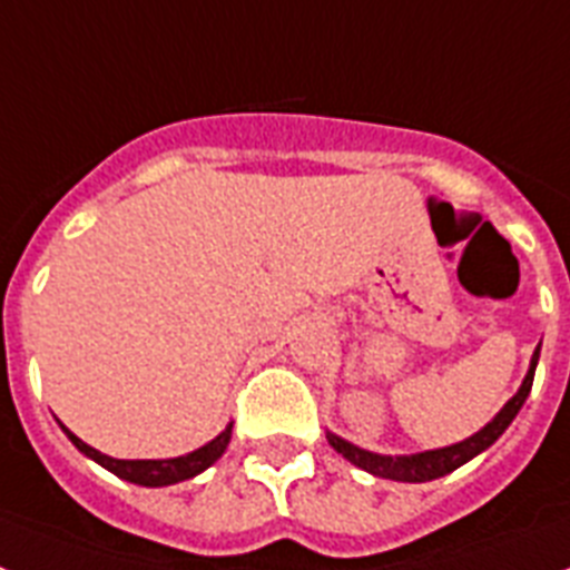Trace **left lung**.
I'll use <instances>...</instances> for the list:
<instances>
[{"label": "left lung", "instance_id": "8db88e82", "mask_svg": "<svg viewBox=\"0 0 570 570\" xmlns=\"http://www.w3.org/2000/svg\"><path fill=\"white\" fill-rule=\"evenodd\" d=\"M539 348H535L533 363H530V372H527L524 383H521V390H518L515 395L507 401V406H503L501 413L494 415V419L489 421L483 430H480V433H474V436L465 439V442H460V445L439 448V451L413 453V456H381V453H368V451H363V448L351 445V442H345V439H340V436H333V433H327V442H331V445L336 448L342 456H345V460L354 462L357 469L374 474V478L397 480V483H428V480L445 478V474L456 471L469 460H474L480 451H485L489 445H494L503 430L510 428L512 419L518 415V410L524 406L530 390H533V374H535V363H539Z\"/></svg>", "mask_w": 570, "mask_h": 570}]
</instances>
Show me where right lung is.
Masks as SVG:
<instances>
[{"instance_id":"add662e5","label":"right lung","mask_w":570,"mask_h":570,"mask_svg":"<svg viewBox=\"0 0 570 570\" xmlns=\"http://www.w3.org/2000/svg\"><path fill=\"white\" fill-rule=\"evenodd\" d=\"M230 428H234V424H228V428L222 430L213 442H207L205 448H198V451L187 453V456H175V460H114V456H105V453H99L96 448L87 445V442H81V439H78L76 433H69L67 428H63V433H67L69 442H72L78 451L87 453L90 460L99 462L101 469L114 471L117 478L128 480V483L173 485L180 483V480L196 478V474H202L205 469H210L213 462L219 460L222 453H225V448H228Z\"/></svg>"}]
</instances>
